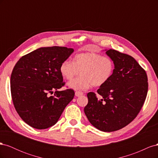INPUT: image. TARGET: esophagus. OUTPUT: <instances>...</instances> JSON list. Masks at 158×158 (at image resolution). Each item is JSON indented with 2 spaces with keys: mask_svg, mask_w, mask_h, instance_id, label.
<instances>
[{
  "mask_svg": "<svg viewBox=\"0 0 158 158\" xmlns=\"http://www.w3.org/2000/svg\"><path fill=\"white\" fill-rule=\"evenodd\" d=\"M83 95V93L81 92H75V95L76 97H79L81 96V95Z\"/></svg>",
  "mask_w": 158,
  "mask_h": 158,
  "instance_id": "1",
  "label": "esophagus"
}]
</instances>
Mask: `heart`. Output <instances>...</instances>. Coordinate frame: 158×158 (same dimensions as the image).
I'll return each instance as SVG.
<instances>
[{
    "label": "heart",
    "instance_id": "heart-1",
    "mask_svg": "<svg viewBox=\"0 0 158 158\" xmlns=\"http://www.w3.org/2000/svg\"><path fill=\"white\" fill-rule=\"evenodd\" d=\"M114 69L111 58L92 52L76 55L73 62L64 60L59 66L61 76L66 80H72L80 72V76L67 84L68 88L75 91H84L92 85L100 87L106 84L111 78Z\"/></svg>",
    "mask_w": 158,
    "mask_h": 158
}]
</instances>
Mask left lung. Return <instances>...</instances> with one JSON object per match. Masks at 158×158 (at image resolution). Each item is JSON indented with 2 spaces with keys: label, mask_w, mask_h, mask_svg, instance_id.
Wrapping results in <instances>:
<instances>
[{
  "label": "left lung",
  "mask_w": 158,
  "mask_h": 158,
  "mask_svg": "<svg viewBox=\"0 0 158 158\" xmlns=\"http://www.w3.org/2000/svg\"><path fill=\"white\" fill-rule=\"evenodd\" d=\"M114 64L111 78L98 89L102 97L87 94L84 113L88 121L99 131L113 132L121 129L136 118L147 95L146 71L131 56L116 50H106Z\"/></svg>",
  "instance_id": "obj_1"
}]
</instances>
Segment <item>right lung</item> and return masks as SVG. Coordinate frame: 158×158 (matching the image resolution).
<instances>
[{
  "instance_id": "obj_1",
  "label": "right lung",
  "mask_w": 158,
  "mask_h": 158,
  "mask_svg": "<svg viewBox=\"0 0 158 158\" xmlns=\"http://www.w3.org/2000/svg\"><path fill=\"white\" fill-rule=\"evenodd\" d=\"M74 52L65 47H41L19 59L10 77L12 102L22 120L37 129L57 123L74 96V90L58 91L64 85L60 63ZM55 90L54 97L48 94Z\"/></svg>"
}]
</instances>
